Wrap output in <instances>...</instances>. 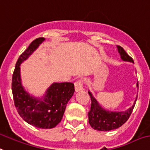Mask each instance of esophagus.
Masks as SVG:
<instances>
[{
    "instance_id": "obj_1",
    "label": "esophagus",
    "mask_w": 150,
    "mask_h": 150,
    "mask_svg": "<svg viewBox=\"0 0 150 150\" xmlns=\"http://www.w3.org/2000/svg\"><path fill=\"white\" fill-rule=\"evenodd\" d=\"M75 89L76 92L83 89V82L81 80H77L75 82Z\"/></svg>"
}]
</instances>
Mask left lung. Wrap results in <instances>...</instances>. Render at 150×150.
Returning a JSON list of instances; mask_svg holds the SVG:
<instances>
[{"label": "left lung", "mask_w": 150, "mask_h": 150, "mask_svg": "<svg viewBox=\"0 0 150 150\" xmlns=\"http://www.w3.org/2000/svg\"><path fill=\"white\" fill-rule=\"evenodd\" d=\"M118 52L121 56V58L123 61L134 63L133 59L126 52V51L121 47L118 45ZM139 87L138 82L136 85ZM90 98H91V109L88 112V122L90 126L94 129L98 131H110V130L118 129L122 126L129 118L132 110L134 109L136 100L132 106L124 112H111L105 110L101 106L98 101L93 97L92 93L88 91Z\"/></svg>", "instance_id": "left-lung-1"}]
</instances>
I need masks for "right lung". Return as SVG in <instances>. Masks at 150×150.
Here are the masks:
<instances>
[{
    "label": "right lung",
    "mask_w": 150,
    "mask_h": 150,
    "mask_svg": "<svg viewBox=\"0 0 150 150\" xmlns=\"http://www.w3.org/2000/svg\"><path fill=\"white\" fill-rule=\"evenodd\" d=\"M45 41L38 38L18 58L12 76V93L18 114L28 124L41 129H52L61 122L66 105L75 92L71 82H54L47 89L42 98L30 96L21 85V64L37 49Z\"/></svg>",
    "instance_id": "right-lung-1"
}]
</instances>
